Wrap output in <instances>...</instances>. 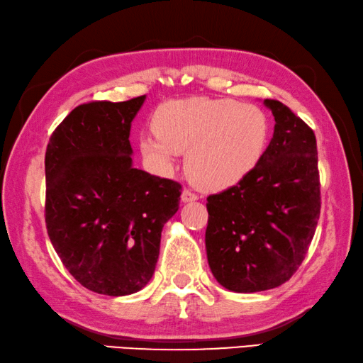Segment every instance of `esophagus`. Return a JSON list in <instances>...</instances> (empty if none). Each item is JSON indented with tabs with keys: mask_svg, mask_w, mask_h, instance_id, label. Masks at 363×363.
Returning <instances> with one entry per match:
<instances>
[{
	"mask_svg": "<svg viewBox=\"0 0 363 363\" xmlns=\"http://www.w3.org/2000/svg\"><path fill=\"white\" fill-rule=\"evenodd\" d=\"M181 199H182V201H184V203H189V201H195V200H199V195H196V194L194 192V190H190V189H184V190H182Z\"/></svg>",
	"mask_w": 363,
	"mask_h": 363,
	"instance_id": "esophagus-1",
	"label": "esophagus"
}]
</instances>
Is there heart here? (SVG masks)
Masks as SVG:
<instances>
[{"label": "heart", "mask_w": 363, "mask_h": 363, "mask_svg": "<svg viewBox=\"0 0 363 363\" xmlns=\"http://www.w3.org/2000/svg\"><path fill=\"white\" fill-rule=\"evenodd\" d=\"M155 133H144L141 152L160 169L174 167L182 150L187 171L208 189H227L252 173L265 155L272 123L252 103L230 98L167 101L154 116Z\"/></svg>", "instance_id": "heart-1"}]
</instances>
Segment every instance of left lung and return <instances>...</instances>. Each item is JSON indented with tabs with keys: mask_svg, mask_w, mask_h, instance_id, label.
<instances>
[{
	"mask_svg": "<svg viewBox=\"0 0 363 363\" xmlns=\"http://www.w3.org/2000/svg\"><path fill=\"white\" fill-rule=\"evenodd\" d=\"M274 133L252 173L208 196V263L220 286L260 292L292 278L320 214L314 131L278 100H265Z\"/></svg>",
	"mask_w": 363,
	"mask_h": 363,
	"instance_id": "1",
	"label": "left lung"
}]
</instances>
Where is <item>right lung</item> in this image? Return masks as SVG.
Segmentation results:
<instances>
[{"label": "right lung", "instance_id": "right-lung-1", "mask_svg": "<svg viewBox=\"0 0 363 363\" xmlns=\"http://www.w3.org/2000/svg\"><path fill=\"white\" fill-rule=\"evenodd\" d=\"M144 98L79 104L45 150V227L89 291L121 296L147 284L181 184L133 168L130 128Z\"/></svg>", "mask_w": 363, "mask_h": 363}]
</instances>
